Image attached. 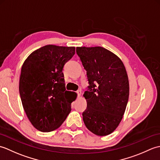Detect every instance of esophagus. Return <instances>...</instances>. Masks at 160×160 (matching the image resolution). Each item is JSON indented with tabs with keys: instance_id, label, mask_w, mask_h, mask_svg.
<instances>
[{
	"instance_id": "obj_1",
	"label": "esophagus",
	"mask_w": 160,
	"mask_h": 160,
	"mask_svg": "<svg viewBox=\"0 0 160 160\" xmlns=\"http://www.w3.org/2000/svg\"><path fill=\"white\" fill-rule=\"evenodd\" d=\"M77 93H78V96L80 97L81 96V94H82V92H81L80 90H78V91H77Z\"/></svg>"
}]
</instances>
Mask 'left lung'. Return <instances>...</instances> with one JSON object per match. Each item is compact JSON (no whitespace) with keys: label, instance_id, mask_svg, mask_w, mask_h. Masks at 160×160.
Instances as JSON below:
<instances>
[{"label":"left lung","instance_id":"obj_1","mask_svg":"<svg viewBox=\"0 0 160 160\" xmlns=\"http://www.w3.org/2000/svg\"><path fill=\"white\" fill-rule=\"evenodd\" d=\"M89 80L83 96L87 103L82 113L86 127L95 135L105 136L120 124L127 107L129 82L120 58L102 47H78Z\"/></svg>","mask_w":160,"mask_h":160}]
</instances>
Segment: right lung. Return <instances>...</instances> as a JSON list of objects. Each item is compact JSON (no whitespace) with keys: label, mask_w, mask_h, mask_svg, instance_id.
<instances>
[{"label":"right lung","mask_w":160,"mask_h":160,"mask_svg":"<svg viewBox=\"0 0 160 160\" xmlns=\"http://www.w3.org/2000/svg\"><path fill=\"white\" fill-rule=\"evenodd\" d=\"M75 50L74 47L45 45L33 52L22 64L20 96L27 116L37 130H56L71 112L77 93L66 91L62 69Z\"/></svg>","instance_id":"right-lung-1"}]
</instances>
